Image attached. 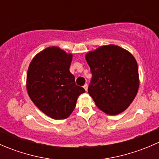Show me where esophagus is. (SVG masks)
I'll return each instance as SVG.
<instances>
[{
  "instance_id": "34e87169",
  "label": "esophagus",
  "mask_w": 159,
  "mask_h": 159,
  "mask_svg": "<svg viewBox=\"0 0 159 159\" xmlns=\"http://www.w3.org/2000/svg\"><path fill=\"white\" fill-rule=\"evenodd\" d=\"M88 87H89V86H88L87 84H84V90H85L86 91H88Z\"/></svg>"
}]
</instances>
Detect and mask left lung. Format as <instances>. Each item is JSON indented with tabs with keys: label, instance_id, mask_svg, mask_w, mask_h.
Returning a JSON list of instances; mask_svg holds the SVG:
<instances>
[{
	"label": "left lung",
	"instance_id": "8db88e82",
	"mask_svg": "<svg viewBox=\"0 0 159 159\" xmlns=\"http://www.w3.org/2000/svg\"><path fill=\"white\" fill-rule=\"evenodd\" d=\"M92 74L89 94L101 111L116 115L127 109L139 88L134 56L115 44L101 46L86 54Z\"/></svg>",
	"mask_w": 159,
	"mask_h": 159
}]
</instances>
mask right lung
Returning <instances> with one entry per match:
<instances>
[{
    "instance_id": "1",
    "label": "right lung",
    "mask_w": 159,
    "mask_h": 159,
    "mask_svg": "<svg viewBox=\"0 0 159 159\" xmlns=\"http://www.w3.org/2000/svg\"><path fill=\"white\" fill-rule=\"evenodd\" d=\"M72 54L52 46L34 57L27 74L30 98L43 113L54 119H65L76 106L78 96L85 92L76 85L70 72Z\"/></svg>"
}]
</instances>
